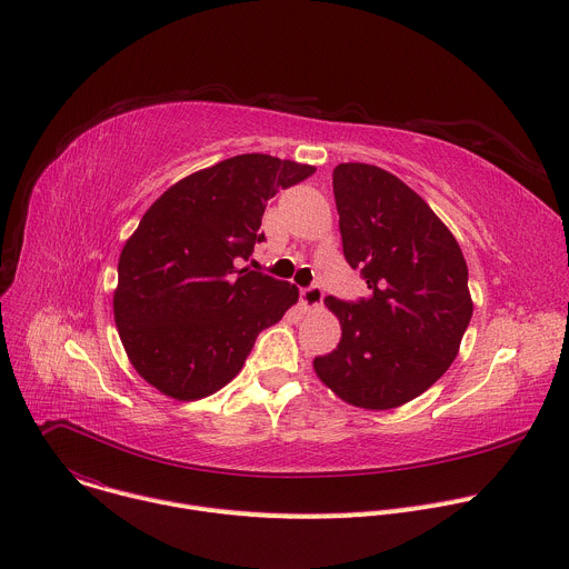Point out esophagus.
Returning a JSON list of instances; mask_svg holds the SVG:
<instances>
[{"label": "esophagus", "instance_id": "obj_1", "mask_svg": "<svg viewBox=\"0 0 569 569\" xmlns=\"http://www.w3.org/2000/svg\"><path fill=\"white\" fill-rule=\"evenodd\" d=\"M299 299H301L303 310H317V308L321 306L323 292H321V288H319V286H310V288H303V290H301Z\"/></svg>", "mask_w": 569, "mask_h": 569}]
</instances>
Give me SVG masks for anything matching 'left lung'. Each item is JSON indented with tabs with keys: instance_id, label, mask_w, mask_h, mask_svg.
I'll return each mask as SVG.
<instances>
[{
	"instance_id": "1",
	"label": "left lung",
	"mask_w": 569,
	"mask_h": 569,
	"mask_svg": "<svg viewBox=\"0 0 569 569\" xmlns=\"http://www.w3.org/2000/svg\"><path fill=\"white\" fill-rule=\"evenodd\" d=\"M345 257L371 299H323L342 338L312 360L317 378L362 410H393L452 365L472 317L468 268L443 220L402 180L362 161L333 171Z\"/></svg>"
}]
</instances>
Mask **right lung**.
Returning <instances> with one entry per match:
<instances>
[{
  "instance_id": "obj_1",
  "label": "right lung",
  "mask_w": 569,
  "mask_h": 569,
  "mask_svg": "<svg viewBox=\"0 0 569 569\" xmlns=\"http://www.w3.org/2000/svg\"><path fill=\"white\" fill-rule=\"evenodd\" d=\"M315 167L236 154L161 193L126 240L112 297L121 345L159 393L198 400L242 369L257 336L297 303L295 283L238 268L270 198Z\"/></svg>"
}]
</instances>
